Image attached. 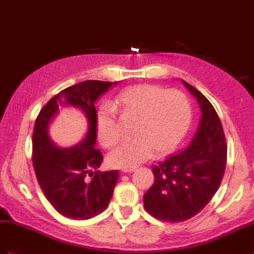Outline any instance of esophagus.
Returning <instances> with one entry per match:
<instances>
[{"mask_svg":"<svg viewBox=\"0 0 254 254\" xmlns=\"http://www.w3.org/2000/svg\"><path fill=\"white\" fill-rule=\"evenodd\" d=\"M134 167H128V168H123L121 171L124 172V174H127V172H132L134 171Z\"/></svg>","mask_w":254,"mask_h":254,"instance_id":"obj_1","label":"esophagus"}]
</instances>
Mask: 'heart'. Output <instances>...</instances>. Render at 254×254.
I'll use <instances>...</instances> for the list:
<instances>
[{
	"label": "heart",
	"mask_w": 254,
	"mask_h": 254,
	"mask_svg": "<svg viewBox=\"0 0 254 254\" xmlns=\"http://www.w3.org/2000/svg\"><path fill=\"white\" fill-rule=\"evenodd\" d=\"M114 111L123 121L134 122V139L109 153L107 162L113 168L137 166L154 153L159 156L171 151L187 132L191 117L190 103L182 91L148 84L131 86L98 114L97 137L107 148L121 139Z\"/></svg>",
	"instance_id": "b5f03b06"
}]
</instances>
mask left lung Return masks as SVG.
I'll list each match as a JSON object with an SVG mask.
<instances>
[{
  "label": "left lung",
  "instance_id": "left-lung-1",
  "mask_svg": "<svg viewBox=\"0 0 254 254\" xmlns=\"http://www.w3.org/2000/svg\"><path fill=\"white\" fill-rule=\"evenodd\" d=\"M182 84L199 106L198 127L182 152L153 167L154 184L143 196L146 211L167 222L199 213L220 188L226 166L224 131L214 108L200 91Z\"/></svg>",
  "mask_w": 254,
  "mask_h": 254
}]
</instances>
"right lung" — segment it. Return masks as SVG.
Instances as JSON below:
<instances>
[{
    "label": "right lung",
    "mask_w": 254,
    "mask_h": 254,
    "mask_svg": "<svg viewBox=\"0 0 254 254\" xmlns=\"http://www.w3.org/2000/svg\"><path fill=\"white\" fill-rule=\"evenodd\" d=\"M119 82L85 80L53 97L35 121L32 135L33 166L40 187L55 210L65 218L87 220L109 206L119 171L98 170L102 153L96 150L95 102ZM79 108L88 120V133L69 148L56 146L49 134L52 121L64 107Z\"/></svg>",
    "instance_id": "right-lung-1"
}]
</instances>
